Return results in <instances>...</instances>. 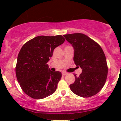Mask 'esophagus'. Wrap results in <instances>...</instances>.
Segmentation results:
<instances>
[{
  "label": "esophagus",
  "mask_w": 121,
  "mask_h": 121,
  "mask_svg": "<svg viewBox=\"0 0 121 121\" xmlns=\"http://www.w3.org/2000/svg\"><path fill=\"white\" fill-rule=\"evenodd\" d=\"M67 74L68 73H66V72H63V73H62V75H67Z\"/></svg>",
  "instance_id": "obj_1"
}]
</instances>
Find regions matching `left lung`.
<instances>
[{
    "label": "left lung",
    "instance_id": "1",
    "mask_svg": "<svg viewBox=\"0 0 121 121\" xmlns=\"http://www.w3.org/2000/svg\"><path fill=\"white\" fill-rule=\"evenodd\" d=\"M64 37L74 49V63L82 68L80 76L74 74L75 80L69 85L71 90L84 98L97 94L103 88L108 75L107 60L102 48L84 34H69Z\"/></svg>",
    "mask_w": 121,
    "mask_h": 121
}]
</instances>
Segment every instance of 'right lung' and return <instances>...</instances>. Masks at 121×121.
I'll return each mask as SVG.
<instances>
[{"label": "right lung", "instance_id": "1", "mask_svg": "<svg viewBox=\"0 0 121 121\" xmlns=\"http://www.w3.org/2000/svg\"><path fill=\"white\" fill-rule=\"evenodd\" d=\"M64 41L61 35L40 36L22 47L17 60L16 75L23 91L31 98H44L56 91L61 73L52 71L47 62L54 48Z\"/></svg>", "mask_w": 121, "mask_h": 121}]
</instances>
